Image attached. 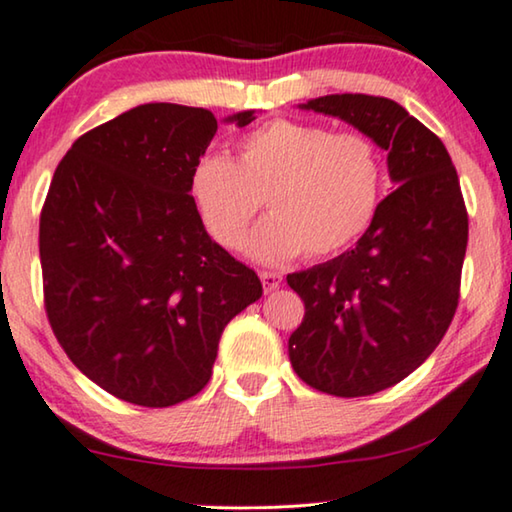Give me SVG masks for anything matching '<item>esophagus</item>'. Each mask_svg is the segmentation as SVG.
<instances>
[{"label": "esophagus", "instance_id": "esophagus-1", "mask_svg": "<svg viewBox=\"0 0 512 512\" xmlns=\"http://www.w3.org/2000/svg\"><path fill=\"white\" fill-rule=\"evenodd\" d=\"M259 280H262L264 292H273V289L280 287L282 276L276 271H259Z\"/></svg>", "mask_w": 512, "mask_h": 512}]
</instances>
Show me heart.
Masks as SVG:
<instances>
[{
    "label": "heart",
    "instance_id": "1",
    "mask_svg": "<svg viewBox=\"0 0 512 512\" xmlns=\"http://www.w3.org/2000/svg\"><path fill=\"white\" fill-rule=\"evenodd\" d=\"M384 156L368 133L294 119H273L236 142V163L204 154L188 188L211 239L246 246L266 200L271 216L257 227L250 253L264 262L338 255L370 230L384 193Z\"/></svg>",
    "mask_w": 512,
    "mask_h": 512
}]
</instances>
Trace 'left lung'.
I'll return each mask as SVG.
<instances>
[{
	"label": "left lung",
	"mask_w": 512,
	"mask_h": 512,
	"mask_svg": "<svg viewBox=\"0 0 512 512\" xmlns=\"http://www.w3.org/2000/svg\"><path fill=\"white\" fill-rule=\"evenodd\" d=\"M345 119L388 151L398 188L354 250L287 276L305 315L289 335L296 375L335 398H363L411 375L451 326L469 241L444 142L384 96L333 94L303 105Z\"/></svg>",
	"instance_id": "8db88e82"
}]
</instances>
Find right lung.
<instances>
[{"label": "right lung", "instance_id": "right-lung-1", "mask_svg": "<svg viewBox=\"0 0 512 512\" xmlns=\"http://www.w3.org/2000/svg\"><path fill=\"white\" fill-rule=\"evenodd\" d=\"M216 131L204 108L137 105L73 142L41 209L52 333L82 375L140 407L200 393L227 322L262 296L190 197V170Z\"/></svg>", "mask_w": 512, "mask_h": 512}]
</instances>
